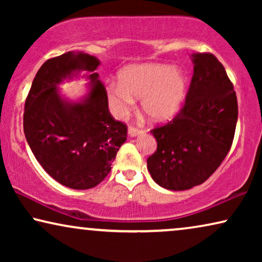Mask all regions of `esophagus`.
Masks as SVG:
<instances>
[{
	"label": "esophagus",
	"instance_id": "1",
	"mask_svg": "<svg viewBox=\"0 0 262 262\" xmlns=\"http://www.w3.org/2000/svg\"><path fill=\"white\" fill-rule=\"evenodd\" d=\"M143 132H144V131H143L142 128L134 127V126L128 127V136H130V137H135V136L141 135V134H143Z\"/></svg>",
	"mask_w": 262,
	"mask_h": 262
}]
</instances>
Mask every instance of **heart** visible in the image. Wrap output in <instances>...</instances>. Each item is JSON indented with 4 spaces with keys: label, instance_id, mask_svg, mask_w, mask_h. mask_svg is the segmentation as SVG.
Returning a JSON list of instances; mask_svg holds the SVG:
<instances>
[{
    "label": "heart",
    "instance_id": "1",
    "mask_svg": "<svg viewBox=\"0 0 262 262\" xmlns=\"http://www.w3.org/2000/svg\"><path fill=\"white\" fill-rule=\"evenodd\" d=\"M119 84L107 88L108 102L117 117H124L141 99L142 110L151 120L173 118L187 94V76L168 64L143 63L124 68L118 75Z\"/></svg>",
    "mask_w": 262,
    "mask_h": 262
}]
</instances>
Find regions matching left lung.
Wrapping results in <instances>:
<instances>
[{
  "mask_svg": "<svg viewBox=\"0 0 262 262\" xmlns=\"http://www.w3.org/2000/svg\"><path fill=\"white\" fill-rule=\"evenodd\" d=\"M184 106L169 123L152 128L157 149L148 169L161 187L184 191L206 181L231 148L237 98L227 71L212 53H193Z\"/></svg>",
  "mask_w": 262,
  "mask_h": 262,
  "instance_id": "8db88e82",
  "label": "left lung"
}]
</instances>
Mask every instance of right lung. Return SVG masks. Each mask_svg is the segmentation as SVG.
I'll return each mask as SVG.
<instances>
[{
    "label": "right lung",
    "mask_w": 262,
    "mask_h": 262,
    "mask_svg": "<svg viewBox=\"0 0 262 262\" xmlns=\"http://www.w3.org/2000/svg\"><path fill=\"white\" fill-rule=\"evenodd\" d=\"M99 64L83 52L48 59L25 102L24 132L32 152L50 177L73 189L99 185L127 138L126 125L110 113L106 88L94 73ZM80 71L91 74V91L82 102L68 103L56 84Z\"/></svg>",
    "instance_id": "add662e5"
}]
</instances>
